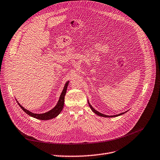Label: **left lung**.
Here are the masks:
<instances>
[{"label": "left lung", "mask_w": 160, "mask_h": 160, "mask_svg": "<svg viewBox=\"0 0 160 160\" xmlns=\"http://www.w3.org/2000/svg\"><path fill=\"white\" fill-rule=\"evenodd\" d=\"M88 105H89V106H90V108H91V109L92 110V112H94V113H95L96 114H97L98 116H102V117H104V118H112V117H117V116H121V115H122V114H123V113H125V112H125V113H119V114H118V115H115V116H106V115H104V114H102V113H100V112H98V111H97V110H95L94 108L92 107V106L89 104V102H88Z\"/></svg>", "instance_id": "obj_1"}]
</instances>
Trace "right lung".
<instances>
[{
  "mask_svg": "<svg viewBox=\"0 0 160 160\" xmlns=\"http://www.w3.org/2000/svg\"><path fill=\"white\" fill-rule=\"evenodd\" d=\"M68 83H69V81H68L66 82L65 86H64V88H63V89L62 94L60 97V99L58 102V104H56V106L53 108V109L50 110L48 112L41 113V114L33 113H32V112L27 110L26 109H25V108L22 106L20 105V104L18 103V101H17V102H18V105L20 106L22 109L27 114H28L29 116H30L31 117L38 119H41V120H48V119H53V118H56V116H58L63 109V105H64V97H65V95L66 93V90H67Z\"/></svg>",
  "mask_w": 160,
  "mask_h": 160,
  "instance_id": "right-lung-1",
  "label": "right lung"
}]
</instances>
